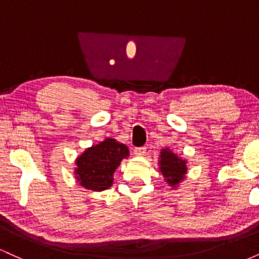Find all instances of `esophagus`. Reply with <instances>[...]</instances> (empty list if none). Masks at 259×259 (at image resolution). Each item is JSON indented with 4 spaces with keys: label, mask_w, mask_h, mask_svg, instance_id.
<instances>
[{
    "label": "esophagus",
    "mask_w": 259,
    "mask_h": 259,
    "mask_svg": "<svg viewBox=\"0 0 259 259\" xmlns=\"http://www.w3.org/2000/svg\"><path fill=\"white\" fill-rule=\"evenodd\" d=\"M134 153L140 157L145 156V154H146V147H136L135 150H134Z\"/></svg>",
    "instance_id": "obj_1"
}]
</instances>
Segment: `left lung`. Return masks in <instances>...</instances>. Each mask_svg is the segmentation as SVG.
Returning <instances> with one entry per match:
<instances>
[{"mask_svg":"<svg viewBox=\"0 0 259 259\" xmlns=\"http://www.w3.org/2000/svg\"><path fill=\"white\" fill-rule=\"evenodd\" d=\"M158 165L159 171L164 178L165 183L173 189L178 187L181 181L185 179L187 173V160L181 158L168 147L160 150Z\"/></svg>","mask_w":259,"mask_h":259,"instance_id":"obj_1","label":"left lung"}]
</instances>
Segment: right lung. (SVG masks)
<instances>
[{"label": "right lung", "mask_w": 259, "mask_h": 259, "mask_svg": "<svg viewBox=\"0 0 259 259\" xmlns=\"http://www.w3.org/2000/svg\"><path fill=\"white\" fill-rule=\"evenodd\" d=\"M129 157V148L115 139L107 138L97 145L86 148L75 160V179L84 189L103 191L113 184V174L124 158Z\"/></svg>", "instance_id": "add662e5"}]
</instances>
